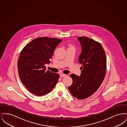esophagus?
Listing matches in <instances>:
<instances>
[{
  "mask_svg": "<svg viewBox=\"0 0 127 127\" xmlns=\"http://www.w3.org/2000/svg\"><path fill=\"white\" fill-rule=\"evenodd\" d=\"M65 76H66V75H65V74H63V73H61V74H60V77L61 78H63V77H64Z\"/></svg>",
  "mask_w": 127,
  "mask_h": 127,
  "instance_id": "esophagus-1",
  "label": "esophagus"
}]
</instances>
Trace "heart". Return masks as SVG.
<instances>
[{
	"label": "heart",
	"mask_w": 127,
	"mask_h": 127,
	"mask_svg": "<svg viewBox=\"0 0 127 127\" xmlns=\"http://www.w3.org/2000/svg\"><path fill=\"white\" fill-rule=\"evenodd\" d=\"M69 47H71V48H74V47H73L72 46H71V45H70V46H69Z\"/></svg>",
	"instance_id": "1"
}]
</instances>
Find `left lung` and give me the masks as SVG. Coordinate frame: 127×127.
<instances>
[{"instance_id":"8db88e82","label":"left lung","mask_w":127,"mask_h":127,"mask_svg":"<svg viewBox=\"0 0 127 127\" xmlns=\"http://www.w3.org/2000/svg\"><path fill=\"white\" fill-rule=\"evenodd\" d=\"M78 40L82 51L79 62L82 64L80 76L72 74V84L68 89L73 97L83 99L93 95L102 84L106 72V57L100 43L86 36Z\"/></svg>"}]
</instances>
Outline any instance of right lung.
<instances>
[{
  "label": "right lung",
  "instance_id": "right-lung-1",
  "mask_svg": "<svg viewBox=\"0 0 127 127\" xmlns=\"http://www.w3.org/2000/svg\"><path fill=\"white\" fill-rule=\"evenodd\" d=\"M61 39L40 37L28 44L21 51L18 61L20 79L31 93L45 95L52 91L60 75L47 70L45 64L50 63L55 49Z\"/></svg>",
  "mask_w": 127,
  "mask_h": 127
}]
</instances>
